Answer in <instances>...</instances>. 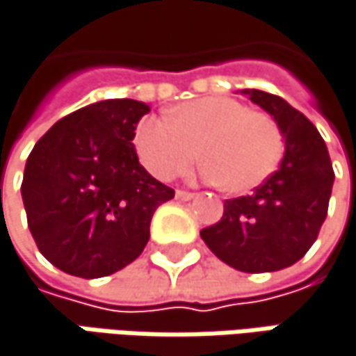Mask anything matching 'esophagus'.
<instances>
[{
    "label": "esophagus",
    "instance_id": "34e87169",
    "mask_svg": "<svg viewBox=\"0 0 356 356\" xmlns=\"http://www.w3.org/2000/svg\"><path fill=\"white\" fill-rule=\"evenodd\" d=\"M175 195H177V199H181V201H191V199L195 197L193 193H189V191H183V189H179Z\"/></svg>",
    "mask_w": 356,
    "mask_h": 356
}]
</instances>
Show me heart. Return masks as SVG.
I'll return each instance as SVG.
<instances>
[{
	"label": "heart",
	"mask_w": 356,
	"mask_h": 356,
	"mask_svg": "<svg viewBox=\"0 0 356 356\" xmlns=\"http://www.w3.org/2000/svg\"><path fill=\"white\" fill-rule=\"evenodd\" d=\"M135 149L157 179L181 177L201 157L209 183L229 193H248L278 169L284 135L266 113L250 111L234 98L205 96L179 104L167 118L145 116L136 124Z\"/></svg>",
	"instance_id": "heart-1"
}]
</instances>
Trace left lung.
<instances>
[{"instance_id": "1", "label": "left lung", "mask_w": 356, "mask_h": 356, "mask_svg": "<svg viewBox=\"0 0 356 356\" xmlns=\"http://www.w3.org/2000/svg\"><path fill=\"white\" fill-rule=\"evenodd\" d=\"M278 122L284 135L278 171L243 197L223 201V218L201 229L207 248L227 266L248 272H276L302 258L326 220L334 171L316 127L284 98L241 90Z\"/></svg>"}]
</instances>
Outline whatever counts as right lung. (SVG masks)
Instances as JSON below:
<instances>
[{"label": "right lung", "instance_id": "1", "mask_svg": "<svg viewBox=\"0 0 356 356\" xmlns=\"http://www.w3.org/2000/svg\"><path fill=\"white\" fill-rule=\"evenodd\" d=\"M151 108L131 98L60 118L32 149L22 199L38 250L78 278L111 276L135 261L153 213L175 191L138 163L135 131Z\"/></svg>", "mask_w": 356, "mask_h": 356}]
</instances>
